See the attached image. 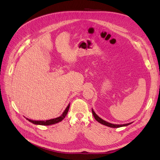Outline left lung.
<instances>
[{
    "label": "left lung",
    "instance_id": "8db88e82",
    "mask_svg": "<svg viewBox=\"0 0 160 160\" xmlns=\"http://www.w3.org/2000/svg\"><path fill=\"white\" fill-rule=\"evenodd\" d=\"M92 113H93V117H95V119L97 120V121H98L99 123L104 124L105 126H107L108 127H111V128H120V127H127V126L132 124V122H130V123H127V124H112L110 122H108L104 120H103L102 119L100 118V117H98L95 112H94V110L92 109Z\"/></svg>",
    "mask_w": 160,
    "mask_h": 160
}]
</instances>
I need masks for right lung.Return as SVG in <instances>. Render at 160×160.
Returning <instances> with one entry per match:
<instances>
[{
    "mask_svg": "<svg viewBox=\"0 0 160 160\" xmlns=\"http://www.w3.org/2000/svg\"><path fill=\"white\" fill-rule=\"evenodd\" d=\"M69 106H70V104H68V106H67L66 109L64 110V112H63V113L58 117H56V118L54 119H49V120H46V121H33L32 119H29L28 118H26L28 121H30V122L34 124H37V125H44V126H48V125H52V124H56L59 122H61L67 114V112L69 111Z\"/></svg>",
    "mask_w": 160,
    "mask_h": 160,
    "instance_id": "obj_1",
    "label": "right lung"
}]
</instances>
